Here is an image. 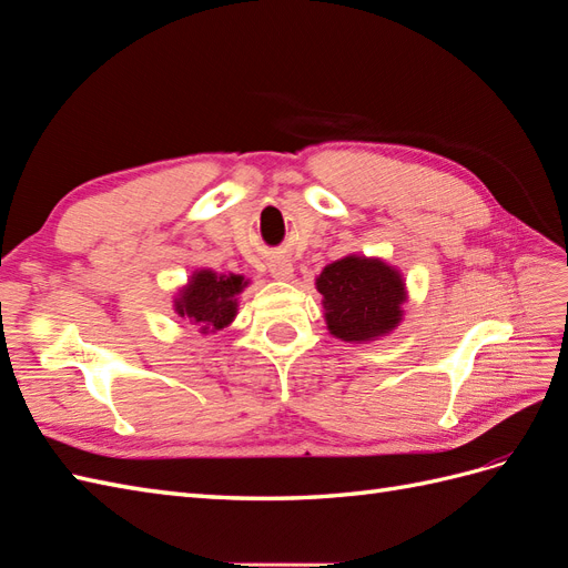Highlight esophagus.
<instances>
[{
    "instance_id": "34e87169",
    "label": "esophagus",
    "mask_w": 568,
    "mask_h": 568,
    "mask_svg": "<svg viewBox=\"0 0 568 568\" xmlns=\"http://www.w3.org/2000/svg\"><path fill=\"white\" fill-rule=\"evenodd\" d=\"M270 274L274 280H292L294 276V265L284 257H276L270 262Z\"/></svg>"
}]
</instances>
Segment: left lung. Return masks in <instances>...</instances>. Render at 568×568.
I'll list each match as a JSON object with an SVG mask.
<instances>
[{
    "label": "left lung",
    "mask_w": 568,
    "mask_h": 568,
    "mask_svg": "<svg viewBox=\"0 0 568 568\" xmlns=\"http://www.w3.org/2000/svg\"><path fill=\"white\" fill-rule=\"evenodd\" d=\"M315 286L323 294L327 329L337 339H376L403 321L405 282L383 260L342 257L321 272Z\"/></svg>",
    "instance_id": "left-lung-1"
}]
</instances>
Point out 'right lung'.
<instances>
[{"label":"right lung","mask_w":568,"mask_h":568,"mask_svg":"<svg viewBox=\"0 0 568 568\" xmlns=\"http://www.w3.org/2000/svg\"><path fill=\"white\" fill-rule=\"evenodd\" d=\"M245 280L239 274H216L200 270L192 274L185 288L175 298V313L204 332H216L231 325L239 311V294L245 288Z\"/></svg>","instance_id":"1"}]
</instances>
